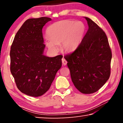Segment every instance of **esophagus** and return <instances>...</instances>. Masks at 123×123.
<instances>
[{
	"mask_svg": "<svg viewBox=\"0 0 123 123\" xmlns=\"http://www.w3.org/2000/svg\"><path fill=\"white\" fill-rule=\"evenodd\" d=\"M62 64H63V66H66L67 63V61L65 60V59H64V57L62 58Z\"/></svg>",
	"mask_w": 123,
	"mask_h": 123,
	"instance_id": "esophagus-1",
	"label": "esophagus"
}]
</instances>
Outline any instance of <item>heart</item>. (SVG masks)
<instances>
[{
  "instance_id": "1",
  "label": "heart",
  "mask_w": 123,
  "mask_h": 123,
  "mask_svg": "<svg viewBox=\"0 0 123 123\" xmlns=\"http://www.w3.org/2000/svg\"><path fill=\"white\" fill-rule=\"evenodd\" d=\"M85 31V25L81 22L64 20L54 23L47 28V34L49 38L45 39V44L50 50L56 52L61 43L62 50L70 53L80 44Z\"/></svg>"
}]
</instances>
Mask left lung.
Here are the masks:
<instances>
[{
	"label": "left lung",
	"instance_id": "obj_1",
	"mask_svg": "<svg viewBox=\"0 0 123 123\" xmlns=\"http://www.w3.org/2000/svg\"><path fill=\"white\" fill-rule=\"evenodd\" d=\"M85 18L88 31L75 50L64 57L75 87L82 93L91 94L109 80L112 52L103 29L90 18Z\"/></svg>",
	"mask_w": 123,
	"mask_h": 123
}]
</instances>
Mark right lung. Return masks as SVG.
<instances>
[{
  "instance_id": "right-lung-1",
  "label": "right lung",
  "mask_w": 123,
  "mask_h": 123,
  "mask_svg": "<svg viewBox=\"0 0 123 123\" xmlns=\"http://www.w3.org/2000/svg\"><path fill=\"white\" fill-rule=\"evenodd\" d=\"M50 18L26 20L17 32L10 50V70L21 92L37 97L48 91L62 66V55H43L42 28Z\"/></svg>"
}]
</instances>
